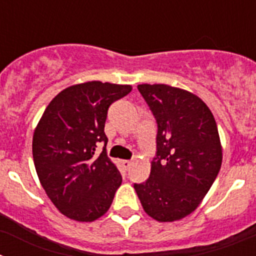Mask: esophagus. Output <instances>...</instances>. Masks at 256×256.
<instances>
[{"label": "esophagus", "mask_w": 256, "mask_h": 256, "mask_svg": "<svg viewBox=\"0 0 256 256\" xmlns=\"http://www.w3.org/2000/svg\"><path fill=\"white\" fill-rule=\"evenodd\" d=\"M122 164H123V166L126 169H130V165H132V162H130V160H123V162H122Z\"/></svg>", "instance_id": "esophagus-1"}]
</instances>
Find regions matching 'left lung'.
Returning <instances> with one entry per match:
<instances>
[{
    "mask_svg": "<svg viewBox=\"0 0 256 256\" xmlns=\"http://www.w3.org/2000/svg\"><path fill=\"white\" fill-rule=\"evenodd\" d=\"M158 124L150 177L134 183L144 210L158 222L184 218L198 206L222 165L218 126L196 94L166 84H138Z\"/></svg>",
    "mask_w": 256,
    "mask_h": 256,
    "instance_id": "8db88e82",
    "label": "left lung"
}]
</instances>
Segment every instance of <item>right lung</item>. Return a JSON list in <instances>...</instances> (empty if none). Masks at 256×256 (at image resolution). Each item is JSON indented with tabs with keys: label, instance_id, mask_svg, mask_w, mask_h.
Segmentation results:
<instances>
[{
	"label": "right lung",
	"instance_id": "obj_1",
	"mask_svg": "<svg viewBox=\"0 0 256 256\" xmlns=\"http://www.w3.org/2000/svg\"><path fill=\"white\" fill-rule=\"evenodd\" d=\"M132 87L98 80L65 88L48 104L33 134V160L50 200L65 216L94 222L108 210L122 184L106 155L108 106ZM104 142L98 156L96 144Z\"/></svg>",
	"mask_w": 256,
	"mask_h": 256
}]
</instances>
